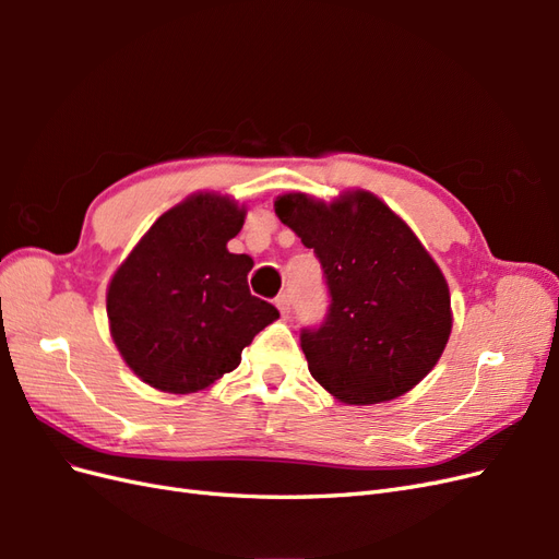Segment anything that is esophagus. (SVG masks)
Returning <instances> with one entry per match:
<instances>
[{"label": "esophagus", "instance_id": "34e87169", "mask_svg": "<svg viewBox=\"0 0 559 559\" xmlns=\"http://www.w3.org/2000/svg\"><path fill=\"white\" fill-rule=\"evenodd\" d=\"M275 306H277V310L282 312L284 319H289V314H292V296L289 294H280L275 298Z\"/></svg>", "mask_w": 559, "mask_h": 559}]
</instances>
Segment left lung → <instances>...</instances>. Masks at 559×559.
I'll return each mask as SVG.
<instances>
[{"instance_id": "left-lung-1", "label": "left lung", "mask_w": 559, "mask_h": 559, "mask_svg": "<svg viewBox=\"0 0 559 559\" xmlns=\"http://www.w3.org/2000/svg\"><path fill=\"white\" fill-rule=\"evenodd\" d=\"M275 214L314 249L329 292L326 317L300 329L312 378L352 405L411 392L452 329L448 284L427 249L366 191L333 205L289 193L275 200Z\"/></svg>"}]
</instances>
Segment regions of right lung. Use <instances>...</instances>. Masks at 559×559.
<instances>
[{
  "label": "right lung",
  "instance_id": "1",
  "mask_svg": "<svg viewBox=\"0 0 559 559\" xmlns=\"http://www.w3.org/2000/svg\"><path fill=\"white\" fill-rule=\"evenodd\" d=\"M242 224L235 202L193 195L165 212L116 270L107 294L111 337L146 384L173 394L210 386L280 317L249 294L253 261L226 249Z\"/></svg>",
  "mask_w": 559,
  "mask_h": 559
}]
</instances>
